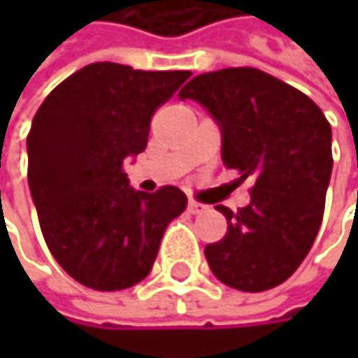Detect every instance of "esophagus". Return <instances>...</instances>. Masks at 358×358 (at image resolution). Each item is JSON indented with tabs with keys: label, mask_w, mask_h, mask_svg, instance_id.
<instances>
[{
	"label": "esophagus",
	"mask_w": 358,
	"mask_h": 358,
	"mask_svg": "<svg viewBox=\"0 0 358 358\" xmlns=\"http://www.w3.org/2000/svg\"><path fill=\"white\" fill-rule=\"evenodd\" d=\"M205 209H207V205H203V203H199V201H188V211H190L192 215L203 213Z\"/></svg>",
	"instance_id": "obj_1"
}]
</instances>
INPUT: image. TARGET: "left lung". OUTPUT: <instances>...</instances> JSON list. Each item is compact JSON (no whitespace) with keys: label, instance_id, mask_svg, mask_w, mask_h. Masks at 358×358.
<instances>
[{"label":"left lung","instance_id":"1","mask_svg":"<svg viewBox=\"0 0 358 358\" xmlns=\"http://www.w3.org/2000/svg\"><path fill=\"white\" fill-rule=\"evenodd\" d=\"M222 128V159L241 180L255 178L250 203L226 215L228 232L205 247L220 282L263 292L286 282L320 232L331 176V128L305 93L257 68L194 76L178 93Z\"/></svg>","mask_w":358,"mask_h":358}]
</instances>
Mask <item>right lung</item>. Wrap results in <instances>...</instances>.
Instances as JSON below:
<instances>
[{
    "label": "right lung",
    "mask_w": 358,
    "mask_h": 358,
    "mask_svg": "<svg viewBox=\"0 0 358 358\" xmlns=\"http://www.w3.org/2000/svg\"><path fill=\"white\" fill-rule=\"evenodd\" d=\"M188 76L97 62L36 109L27 149L41 232L64 271L87 288L113 292L143 282L168 224L186 209L180 188L134 190L122 166L145 151L155 109Z\"/></svg>",
    "instance_id": "1"
}]
</instances>
